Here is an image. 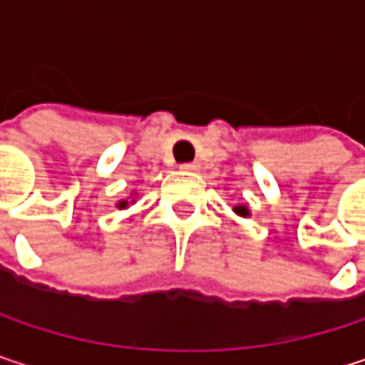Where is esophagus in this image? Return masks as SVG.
<instances>
[{
    "label": "esophagus",
    "mask_w": 365,
    "mask_h": 365,
    "mask_svg": "<svg viewBox=\"0 0 365 365\" xmlns=\"http://www.w3.org/2000/svg\"><path fill=\"white\" fill-rule=\"evenodd\" d=\"M180 169L185 171V173H194V171H198V165H196V163H185V165H182Z\"/></svg>",
    "instance_id": "obj_1"
}]
</instances>
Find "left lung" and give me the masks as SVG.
I'll return each instance as SVG.
<instances>
[{
    "label": "left lung",
    "instance_id": "obj_1",
    "mask_svg": "<svg viewBox=\"0 0 365 365\" xmlns=\"http://www.w3.org/2000/svg\"><path fill=\"white\" fill-rule=\"evenodd\" d=\"M232 211H235L237 215H241V217H250V209H247V205H237Z\"/></svg>",
    "mask_w": 365,
    "mask_h": 365
}]
</instances>
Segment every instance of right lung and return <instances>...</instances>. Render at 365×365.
<instances>
[{
    "mask_svg": "<svg viewBox=\"0 0 365 365\" xmlns=\"http://www.w3.org/2000/svg\"><path fill=\"white\" fill-rule=\"evenodd\" d=\"M133 202H135V200H130V198H124V200H120V202H118V209H126V207H128V205H133Z\"/></svg>",
    "mask_w": 365,
    "mask_h": 365,
    "instance_id": "1",
    "label": "right lung"
}]
</instances>
